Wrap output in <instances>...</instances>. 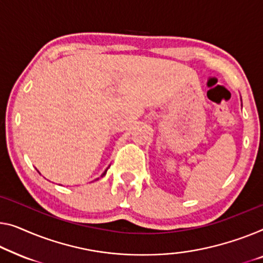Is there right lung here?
<instances>
[{
  "instance_id": "right-lung-1",
  "label": "right lung",
  "mask_w": 263,
  "mask_h": 263,
  "mask_svg": "<svg viewBox=\"0 0 263 263\" xmlns=\"http://www.w3.org/2000/svg\"><path fill=\"white\" fill-rule=\"evenodd\" d=\"M107 170H108V167H107V169H106V170H105V171L103 172V174H101V176H100V177H104V176H105V175H106V172H107ZM98 179H99V178H97V179H96V181H98Z\"/></svg>"
}]
</instances>
